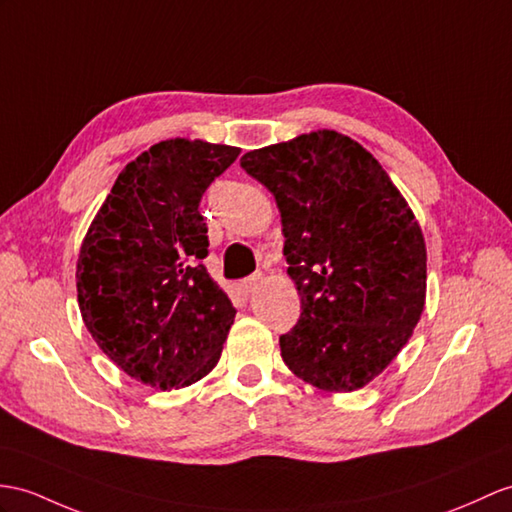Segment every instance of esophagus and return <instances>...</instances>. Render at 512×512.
Masks as SVG:
<instances>
[{"label":"esophagus","mask_w":512,"mask_h":512,"mask_svg":"<svg viewBox=\"0 0 512 512\" xmlns=\"http://www.w3.org/2000/svg\"><path fill=\"white\" fill-rule=\"evenodd\" d=\"M263 273L260 271H256V273H252V276H247L243 282H241V291L245 293V295H249V293H254L260 284H263Z\"/></svg>","instance_id":"1"}]
</instances>
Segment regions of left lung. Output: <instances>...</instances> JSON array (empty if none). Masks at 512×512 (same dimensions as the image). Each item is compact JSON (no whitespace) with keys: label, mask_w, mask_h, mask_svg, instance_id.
<instances>
[{"label":"left lung","mask_w":512,"mask_h":512,"mask_svg":"<svg viewBox=\"0 0 512 512\" xmlns=\"http://www.w3.org/2000/svg\"><path fill=\"white\" fill-rule=\"evenodd\" d=\"M241 167L276 197L302 297L282 360L317 389H360L400 354L426 302L413 210L363 145L332 130L254 149Z\"/></svg>","instance_id":"obj_1"}]
</instances>
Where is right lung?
I'll return each mask as SVG.
<instances>
[{
  "instance_id": "obj_1",
  "label": "right lung",
  "mask_w": 512,
  "mask_h": 512,
  "mask_svg": "<svg viewBox=\"0 0 512 512\" xmlns=\"http://www.w3.org/2000/svg\"><path fill=\"white\" fill-rule=\"evenodd\" d=\"M239 147L171 139L119 173L78 258L95 343L130 378L180 389L219 363L236 310L208 276L202 195Z\"/></svg>"
}]
</instances>
